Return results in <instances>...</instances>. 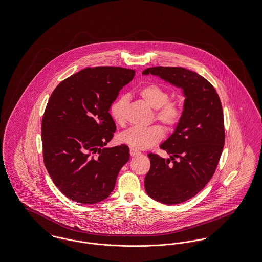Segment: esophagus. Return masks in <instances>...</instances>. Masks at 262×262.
Masks as SVG:
<instances>
[{
    "mask_svg": "<svg viewBox=\"0 0 262 262\" xmlns=\"http://www.w3.org/2000/svg\"><path fill=\"white\" fill-rule=\"evenodd\" d=\"M129 154L132 156H138L140 154L139 150H137V149H135V148H129Z\"/></svg>",
    "mask_w": 262,
    "mask_h": 262,
    "instance_id": "34e87169",
    "label": "esophagus"
}]
</instances>
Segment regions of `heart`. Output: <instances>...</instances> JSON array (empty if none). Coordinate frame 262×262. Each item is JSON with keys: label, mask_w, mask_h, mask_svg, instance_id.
Listing matches in <instances>:
<instances>
[{"label": "heart", "mask_w": 262, "mask_h": 262, "mask_svg": "<svg viewBox=\"0 0 262 262\" xmlns=\"http://www.w3.org/2000/svg\"><path fill=\"white\" fill-rule=\"evenodd\" d=\"M139 95L148 106L154 108L155 121L161 123L166 130L175 129L181 123L183 118L182 102L179 99H169V91L164 87L150 83L143 86ZM128 102L129 96L123 94L111 105V115L118 124L123 125L125 123ZM163 135V128L158 124H154L147 127H130L119 135V140L135 149H147L158 143Z\"/></svg>", "instance_id": "heart-1"}]
</instances>
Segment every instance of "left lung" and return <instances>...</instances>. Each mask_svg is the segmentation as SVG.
<instances>
[{
  "instance_id": "obj_1",
  "label": "left lung",
  "mask_w": 262,
  "mask_h": 262,
  "mask_svg": "<svg viewBox=\"0 0 262 262\" xmlns=\"http://www.w3.org/2000/svg\"><path fill=\"white\" fill-rule=\"evenodd\" d=\"M142 73L157 75L184 92L182 121L160 145L170 159L148 154L150 169L144 179L149 197L179 204L199 193L215 173L226 137L222 103L207 79L183 67L156 66Z\"/></svg>"
}]
</instances>
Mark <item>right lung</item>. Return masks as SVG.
Instances as JSON below:
<instances>
[{
	"label": "right lung",
	"mask_w": 262,
	"mask_h": 262,
	"mask_svg": "<svg viewBox=\"0 0 262 262\" xmlns=\"http://www.w3.org/2000/svg\"><path fill=\"white\" fill-rule=\"evenodd\" d=\"M135 74L122 67H88L51 94L41 122L43 161L67 198L95 204L114 190L129 149L125 144L104 147L116 132L108 108Z\"/></svg>",
	"instance_id": "add662e5"
}]
</instances>
